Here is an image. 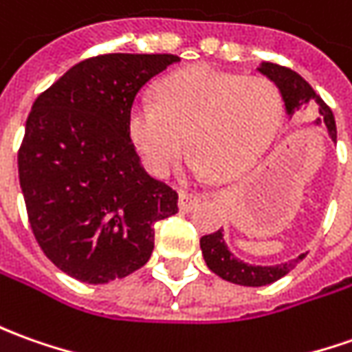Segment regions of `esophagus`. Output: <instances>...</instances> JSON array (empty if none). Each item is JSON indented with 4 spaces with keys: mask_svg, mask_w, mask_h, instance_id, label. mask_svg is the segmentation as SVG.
<instances>
[{
    "mask_svg": "<svg viewBox=\"0 0 352 352\" xmlns=\"http://www.w3.org/2000/svg\"><path fill=\"white\" fill-rule=\"evenodd\" d=\"M200 200H202V196L196 195V192H186V190H181L179 192V208L183 210V212H188V210H192L200 204Z\"/></svg>",
    "mask_w": 352,
    "mask_h": 352,
    "instance_id": "34e87169",
    "label": "esophagus"
}]
</instances>
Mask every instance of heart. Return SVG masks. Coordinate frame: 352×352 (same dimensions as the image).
Instances as JSON below:
<instances>
[{"mask_svg":"<svg viewBox=\"0 0 352 352\" xmlns=\"http://www.w3.org/2000/svg\"><path fill=\"white\" fill-rule=\"evenodd\" d=\"M281 116L283 98L270 78L198 65L166 76L157 86V104L135 102L129 131L154 175L171 173L188 140L196 173L233 177L266 150Z\"/></svg>","mask_w":352,"mask_h":352,"instance_id":"obj_1","label":"heart"}]
</instances>
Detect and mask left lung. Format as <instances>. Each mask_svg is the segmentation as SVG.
<instances>
[{
    "label": "left lung",
    "instance_id": "obj_1",
    "mask_svg": "<svg viewBox=\"0 0 352 352\" xmlns=\"http://www.w3.org/2000/svg\"><path fill=\"white\" fill-rule=\"evenodd\" d=\"M260 73L266 75L270 80H274L277 85L279 92H281L283 100H285L287 113H295V109L310 107L312 111L320 113V121H324V125L327 126V131L331 135V140L336 142L337 129L333 113H331L329 106L312 90V86L308 85L302 76L295 73L293 69L277 65V63H264V65L260 67ZM221 231L223 229H217L216 233L202 236L200 239V248H202V254H204L208 267L216 276L221 277V279L236 283V285H270V283H274L277 279L287 276L302 258L307 256V254H300L296 260L289 262V264H281V266H250V264H245V262L236 260L229 252Z\"/></svg>",
    "mask_w": 352,
    "mask_h": 352
}]
</instances>
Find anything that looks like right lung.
<instances>
[{"label": "right lung", "mask_w": 352, "mask_h": 352, "mask_svg": "<svg viewBox=\"0 0 352 352\" xmlns=\"http://www.w3.org/2000/svg\"><path fill=\"white\" fill-rule=\"evenodd\" d=\"M181 59L106 54L85 59L36 98L19 148L26 214L44 254L82 283H109L150 260L154 226L177 190L150 177L129 131L142 86Z\"/></svg>", "instance_id": "obj_1"}]
</instances>
